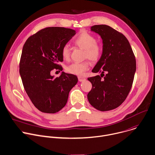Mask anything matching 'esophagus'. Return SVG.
Returning a JSON list of instances; mask_svg holds the SVG:
<instances>
[{
    "label": "esophagus",
    "mask_w": 155,
    "mask_h": 155,
    "mask_svg": "<svg viewBox=\"0 0 155 155\" xmlns=\"http://www.w3.org/2000/svg\"><path fill=\"white\" fill-rule=\"evenodd\" d=\"M78 81L81 82V81H84L86 80V78L83 77H78Z\"/></svg>",
    "instance_id": "34e87169"
}]
</instances>
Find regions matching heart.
<instances>
[{"instance_id": "1", "label": "heart", "mask_w": 155, "mask_h": 155, "mask_svg": "<svg viewBox=\"0 0 155 155\" xmlns=\"http://www.w3.org/2000/svg\"><path fill=\"white\" fill-rule=\"evenodd\" d=\"M74 44L80 48L84 50V56L92 61H97L101 55V48L98 45L95 38L87 32L81 33L74 40ZM61 55L64 60L70 58L71 50L68 44L64 45L61 50ZM89 63L83 61L81 63H74L67 67V71L76 75H83L89 69Z\"/></svg>"}]
</instances>
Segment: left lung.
Instances as JSON below:
<instances>
[{
	"label": "left lung",
	"mask_w": 155,
	"mask_h": 155,
	"mask_svg": "<svg viewBox=\"0 0 155 155\" xmlns=\"http://www.w3.org/2000/svg\"><path fill=\"white\" fill-rule=\"evenodd\" d=\"M91 31L100 36L103 47L100 58L92 70L101 74L87 78L92 85L87 99L99 111L112 110L122 104L130 91L136 69L135 57L126 37L111 27L95 25Z\"/></svg>",
	"instance_id": "8db88e82"
}]
</instances>
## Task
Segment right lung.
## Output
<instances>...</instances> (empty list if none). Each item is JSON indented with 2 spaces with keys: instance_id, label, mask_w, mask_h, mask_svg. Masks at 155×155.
Here are the masks:
<instances>
[{
  "instance_id": "1",
  "label": "right lung",
  "mask_w": 155,
  "mask_h": 155,
  "mask_svg": "<svg viewBox=\"0 0 155 155\" xmlns=\"http://www.w3.org/2000/svg\"><path fill=\"white\" fill-rule=\"evenodd\" d=\"M76 34L64 27H47L27 39L24 45L19 73L24 89L35 107L45 113H56L67 104L69 94L78 82L76 75L62 72L51 75L63 61V47Z\"/></svg>"
}]
</instances>
